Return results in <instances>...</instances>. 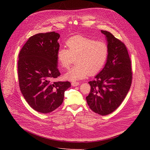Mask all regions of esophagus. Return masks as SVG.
<instances>
[{"label":"esophagus","mask_w":150,"mask_h":150,"mask_svg":"<svg viewBox=\"0 0 150 150\" xmlns=\"http://www.w3.org/2000/svg\"><path fill=\"white\" fill-rule=\"evenodd\" d=\"M80 84V83L79 82H76V81H73L72 82V85L73 86H78Z\"/></svg>","instance_id":"obj_1"}]
</instances>
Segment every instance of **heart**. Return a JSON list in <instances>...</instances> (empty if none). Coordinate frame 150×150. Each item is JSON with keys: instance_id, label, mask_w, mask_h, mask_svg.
Wrapping results in <instances>:
<instances>
[{"instance_id": "1", "label": "heart", "mask_w": 150, "mask_h": 150, "mask_svg": "<svg viewBox=\"0 0 150 150\" xmlns=\"http://www.w3.org/2000/svg\"><path fill=\"white\" fill-rule=\"evenodd\" d=\"M68 49L61 47L57 53L59 66L67 69L76 58V65L64 75L67 80L75 81L98 73L107 61L109 53L108 43L81 36L70 38L66 42Z\"/></svg>"}]
</instances>
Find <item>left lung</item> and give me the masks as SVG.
<instances>
[{
  "mask_svg": "<svg viewBox=\"0 0 150 150\" xmlns=\"http://www.w3.org/2000/svg\"><path fill=\"white\" fill-rule=\"evenodd\" d=\"M107 39L109 57L105 67L89 82L90 93L86 97L90 109L101 115L114 112L125 99L132 80L131 61L125 44L109 31L101 30Z\"/></svg>",
  "mask_w": 150,
  "mask_h": 150,
  "instance_id": "left-lung-1",
  "label": "left lung"
}]
</instances>
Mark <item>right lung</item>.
Listing matches in <instances>:
<instances>
[{
    "label": "right lung",
    "instance_id": "1",
    "mask_svg": "<svg viewBox=\"0 0 150 150\" xmlns=\"http://www.w3.org/2000/svg\"><path fill=\"white\" fill-rule=\"evenodd\" d=\"M60 35L54 31L29 38L19 54L18 70L22 95L35 111L51 112L62 103L69 81H53L60 75L57 53Z\"/></svg>",
    "mask_w": 150,
    "mask_h": 150
}]
</instances>
